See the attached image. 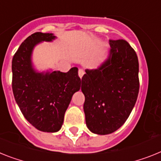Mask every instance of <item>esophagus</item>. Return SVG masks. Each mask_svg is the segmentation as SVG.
Wrapping results in <instances>:
<instances>
[{"label": "esophagus", "instance_id": "34e87169", "mask_svg": "<svg viewBox=\"0 0 161 161\" xmlns=\"http://www.w3.org/2000/svg\"><path fill=\"white\" fill-rule=\"evenodd\" d=\"M83 75H84V71H83L82 69H78V76H79V78H82Z\"/></svg>", "mask_w": 161, "mask_h": 161}]
</instances>
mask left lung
I'll use <instances>...</instances> for the list:
<instances>
[{
	"mask_svg": "<svg viewBox=\"0 0 161 161\" xmlns=\"http://www.w3.org/2000/svg\"><path fill=\"white\" fill-rule=\"evenodd\" d=\"M110 55L99 68L86 69L81 90L83 110L91 132L106 135L125 123L139 92L137 55L128 42L110 40Z\"/></svg>",
	"mask_w": 161,
	"mask_h": 161,
	"instance_id": "obj_1",
	"label": "left lung"
}]
</instances>
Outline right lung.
Segmentation results:
<instances>
[{
    "label": "right lung",
    "instance_id": "right-lung-1",
    "mask_svg": "<svg viewBox=\"0 0 161 161\" xmlns=\"http://www.w3.org/2000/svg\"><path fill=\"white\" fill-rule=\"evenodd\" d=\"M55 38L52 33L35 32L24 40L12 60V89L16 103L32 126L47 133L60 130L73 95L81 87L76 67L67 73H38L32 68L31 56L35 46Z\"/></svg>",
    "mask_w": 161,
    "mask_h": 161
}]
</instances>
